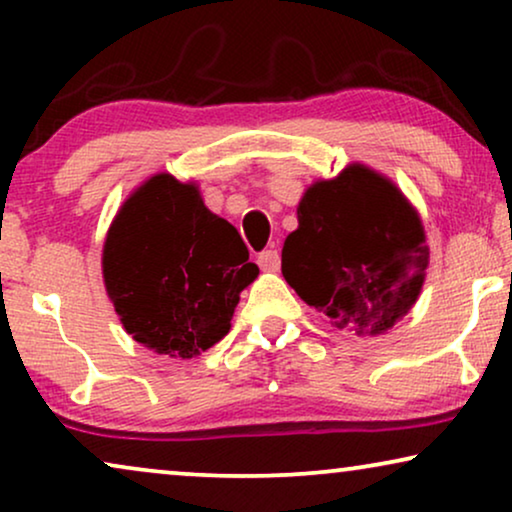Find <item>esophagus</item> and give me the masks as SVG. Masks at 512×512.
I'll return each mask as SVG.
<instances>
[{
  "label": "esophagus",
  "mask_w": 512,
  "mask_h": 512,
  "mask_svg": "<svg viewBox=\"0 0 512 512\" xmlns=\"http://www.w3.org/2000/svg\"><path fill=\"white\" fill-rule=\"evenodd\" d=\"M279 254L277 249H265L258 254V265H261L263 272H277L279 270Z\"/></svg>",
  "instance_id": "1"
}]
</instances>
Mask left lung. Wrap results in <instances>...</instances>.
<instances>
[{
  "mask_svg": "<svg viewBox=\"0 0 512 512\" xmlns=\"http://www.w3.org/2000/svg\"><path fill=\"white\" fill-rule=\"evenodd\" d=\"M429 247L417 209L394 181L352 163L298 202L282 275L340 331L382 335L422 293Z\"/></svg>",
  "mask_w": 512,
  "mask_h": 512,
  "instance_id": "left-lung-1",
  "label": "left lung"
}]
</instances>
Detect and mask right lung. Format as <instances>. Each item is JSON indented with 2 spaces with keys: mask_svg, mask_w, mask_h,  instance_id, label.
Returning <instances> with one entry per match:
<instances>
[{
  "mask_svg": "<svg viewBox=\"0 0 512 512\" xmlns=\"http://www.w3.org/2000/svg\"><path fill=\"white\" fill-rule=\"evenodd\" d=\"M102 277L132 340L172 359H193L230 331L258 265L249 263L235 226L205 207L195 181L158 172L111 221Z\"/></svg>",
  "mask_w": 512,
  "mask_h": 512,
  "instance_id": "add662e5",
  "label": "right lung"
}]
</instances>
